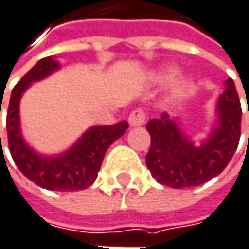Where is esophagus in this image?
<instances>
[{"label": "esophagus", "instance_id": "1", "mask_svg": "<svg viewBox=\"0 0 249 249\" xmlns=\"http://www.w3.org/2000/svg\"><path fill=\"white\" fill-rule=\"evenodd\" d=\"M144 120H146V115L143 113V110H139V109H136L133 110L130 116H129V124L132 126V127H139V126H142L143 123H144Z\"/></svg>", "mask_w": 249, "mask_h": 249}]
</instances>
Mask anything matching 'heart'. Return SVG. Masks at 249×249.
<instances>
[{
  "label": "heart",
  "mask_w": 249,
  "mask_h": 249,
  "mask_svg": "<svg viewBox=\"0 0 249 249\" xmlns=\"http://www.w3.org/2000/svg\"><path fill=\"white\" fill-rule=\"evenodd\" d=\"M176 73H177V69H176V68H171V66L161 68V69H159V71L153 75V80H154V83H157V85H166L167 82H170V80L176 76ZM191 86H193L191 82L188 79H186V78L176 80V82L171 85V88H170V102H177V100L184 98L187 93L190 92Z\"/></svg>",
  "instance_id": "heart-1"
}]
</instances>
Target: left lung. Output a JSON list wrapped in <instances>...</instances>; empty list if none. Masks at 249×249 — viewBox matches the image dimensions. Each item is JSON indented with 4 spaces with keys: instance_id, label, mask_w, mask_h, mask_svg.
I'll list each match as a JSON object with an SVG mask.
<instances>
[{
    "instance_id": "1",
    "label": "left lung",
    "mask_w": 249,
    "mask_h": 249,
    "mask_svg": "<svg viewBox=\"0 0 249 249\" xmlns=\"http://www.w3.org/2000/svg\"><path fill=\"white\" fill-rule=\"evenodd\" d=\"M224 86L215 106V120L200 144L167 113L147 123L151 144L146 166L160 184L173 188L200 186L218 176L232 159L240 142L242 110L234 80L228 78Z\"/></svg>"
}]
</instances>
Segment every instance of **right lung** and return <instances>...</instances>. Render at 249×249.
<instances>
[{"label": "right lung", "instance_id": "add662e5", "mask_svg": "<svg viewBox=\"0 0 249 249\" xmlns=\"http://www.w3.org/2000/svg\"><path fill=\"white\" fill-rule=\"evenodd\" d=\"M59 69L61 63L55 58H44L35 63L12 89L7 110L8 146L17 167L36 186L52 191H78L93 184L105 153L115 140L124 134L129 124L123 120L112 126L89 127L68 150L55 156H46L34 150L22 136L19 102L34 82L45 79Z\"/></svg>", "mask_w": 249, "mask_h": 249}]
</instances>
